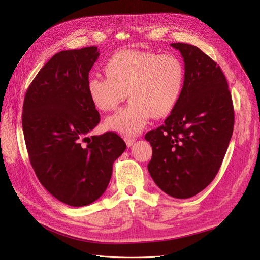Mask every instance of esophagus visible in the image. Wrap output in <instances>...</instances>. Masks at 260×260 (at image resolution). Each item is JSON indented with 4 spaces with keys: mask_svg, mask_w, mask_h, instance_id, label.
Instances as JSON below:
<instances>
[{
    "mask_svg": "<svg viewBox=\"0 0 260 260\" xmlns=\"http://www.w3.org/2000/svg\"><path fill=\"white\" fill-rule=\"evenodd\" d=\"M135 141H136V139L130 138V137H125L124 138V142H125V144H127L128 146H131L133 144V142H135Z\"/></svg>",
    "mask_w": 260,
    "mask_h": 260,
    "instance_id": "obj_1",
    "label": "esophagus"
}]
</instances>
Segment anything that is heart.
Here are the masks:
<instances>
[{
    "instance_id": "obj_1",
    "label": "heart",
    "mask_w": 260,
    "mask_h": 260,
    "mask_svg": "<svg viewBox=\"0 0 260 260\" xmlns=\"http://www.w3.org/2000/svg\"><path fill=\"white\" fill-rule=\"evenodd\" d=\"M106 72L107 76L91 75L86 91L102 112L113 111L128 93L130 103L105 120L107 129L125 136L142 132L153 116H168L185 82L183 62L174 54L123 50L108 60Z\"/></svg>"
}]
</instances>
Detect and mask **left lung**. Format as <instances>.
<instances>
[{
  "label": "left lung",
  "mask_w": 260,
  "mask_h": 260,
  "mask_svg": "<svg viewBox=\"0 0 260 260\" xmlns=\"http://www.w3.org/2000/svg\"><path fill=\"white\" fill-rule=\"evenodd\" d=\"M170 45L183 57L184 88L164 124L145 135L153 148L147 168L165 193L188 199L218 174L232 137L234 111L217 62L194 45Z\"/></svg>",
  "instance_id": "8db88e82"
}]
</instances>
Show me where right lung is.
<instances>
[{
	"label": "right lung",
	"instance_id": "obj_1",
	"mask_svg": "<svg viewBox=\"0 0 260 260\" xmlns=\"http://www.w3.org/2000/svg\"><path fill=\"white\" fill-rule=\"evenodd\" d=\"M96 46L56 53L26 92L22 130L30 164L54 198L81 207L106 190L113 164L127 145L115 132L88 137L100 122L86 81Z\"/></svg>",
	"mask_w": 260,
	"mask_h": 260
}]
</instances>
